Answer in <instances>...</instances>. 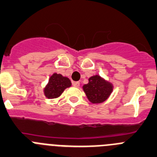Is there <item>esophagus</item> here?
Wrapping results in <instances>:
<instances>
[{
    "label": "esophagus",
    "instance_id": "obj_1",
    "mask_svg": "<svg viewBox=\"0 0 157 157\" xmlns=\"http://www.w3.org/2000/svg\"><path fill=\"white\" fill-rule=\"evenodd\" d=\"M73 85L75 87H80V82H78V81L73 82Z\"/></svg>",
    "mask_w": 157,
    "mask_h": 157
}]
</instances>
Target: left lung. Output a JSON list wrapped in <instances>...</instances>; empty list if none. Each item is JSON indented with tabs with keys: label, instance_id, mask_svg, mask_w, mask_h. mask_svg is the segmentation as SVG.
Returning a JSON list of instances; mask_svg holds the SVG:
<instances>
[{
	"label": "left lung",
	"instance_id": "1",
	"mask_svg": "<svg viewBox=\"0 0 157 157\" xmlns=\"http://www.w3.org/2000/svg\"><path fill=\"white\" fill-rule=\"evenodd\" d=\"M83 89L91 102L101 103L108 98L113 91V86L101 77L96 75L89 78L88 84H84Z\"/></svg>",
	"mask_w": 157,
	"mask_h": 157
}]
</instances>
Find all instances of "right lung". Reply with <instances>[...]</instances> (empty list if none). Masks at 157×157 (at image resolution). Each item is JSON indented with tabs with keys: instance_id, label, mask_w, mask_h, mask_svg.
Instances as JSON below:
<instances>
[{
	"instance_id": "add662e5",
	"label": "right lung",
	"mask_w": 157,
	"mask_h": 157,
	"mask_svg": "<svg viewBox=\"0 0 157 157\" xmlns=\"http://www.w3.org/2000/svg\"><path fill=\"white\" fill-rule=\"evenodd\" d=\"M71 86V81L61 74L54 73L50 77L48 84L44 88V94L48 98H56L61 95L66 87Z\"/></svg>"
}]
</instances>
